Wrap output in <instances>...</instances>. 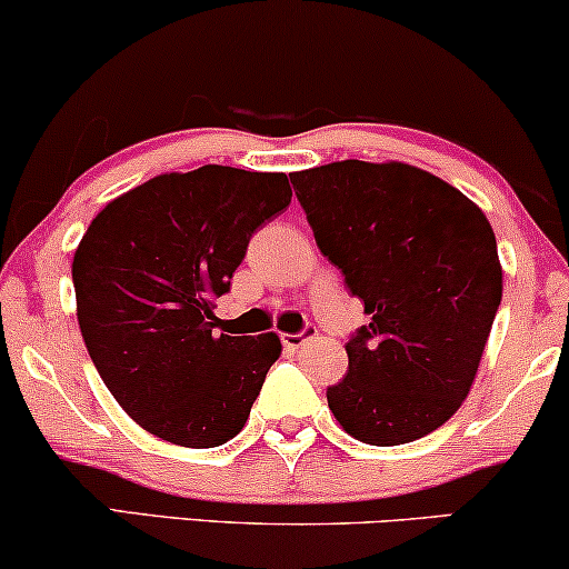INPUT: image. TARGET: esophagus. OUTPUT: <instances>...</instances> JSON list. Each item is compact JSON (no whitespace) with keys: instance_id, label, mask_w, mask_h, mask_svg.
Returning <instances> with one entry per match:
<instances>
[{"instance_id":"34e87169","label":"esophagus","mask_w":569,"mask_h":569,"mask_svg":"<svg viewBox=\"0 0 569 569\" xmlns=\"http://www.w3.org/2000/svg\"><path fill=\"white\" fill-rule=\"evenodd\" d=\"M315 330L312 328H305L301 330V333H283L280 336V341H283V349H289V351H297V349H301L307 343V338L312 336Z\"/></svg>"}]
</instances>
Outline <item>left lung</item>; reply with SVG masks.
<instances>
[{
  "label": "left lung",
  "mask_w": 569,
  "mask_h": 569,
  "mask_svg": "<svg viewBox=\"0 0 569 569\" xmlns=\"http://www.w3.org/2000/svg\"><path fill=\"white\" fill-rule=\"evenodd\" d=\"M315 241L370 315L347 341L328 407L357 441L399 446L441 428L470 393L501 264L476 201L405 162L291 172Z\"/></svg>",
  "instance_id": "obj_1"
}]
</instances>
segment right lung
<instances>
[{"instance_id": "right-lung-1", "label": "right lung", "mask_w": 569, "mask_h": 569, "mask_svg": "<svg viewBox=\"0 0 569 569\" xmlns=\"http://www.w3.org/2000/svg\"><path fill=\"white\" fill-rule=\"evenodd\" d=\"M291 204L286 172L204 164L112 199L73 257L78 326L118 405L162 441L239 433L280 357L276 333L214 336V299L257 228Z\"/></svg>"}]
</instances>
